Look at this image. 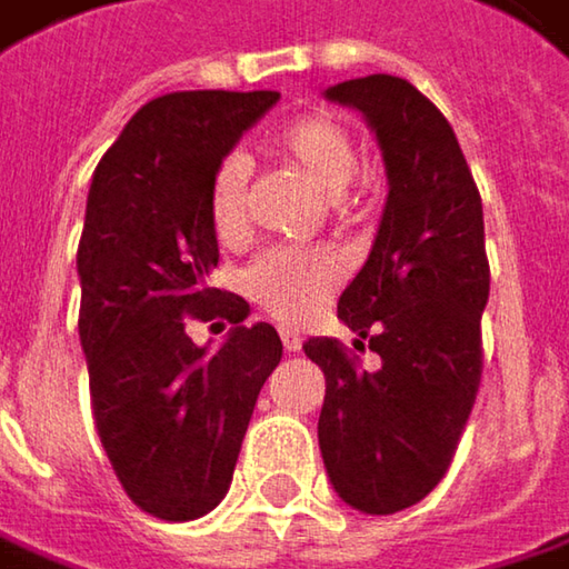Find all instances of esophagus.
Returning <instances> with one entry per match:
<instances>
[{"label": "esophagus", "instance_id": "obj_1", "mask_svg": "<svg viewBox=\"0 0 569 569\" xmlns=\"http://www.w3.org/2000/svg\"><path fill=\"white\" fill-rule=\"evenodd\" d=\"M280 338H283L286 351H299V348H302V336H299L296 329H283V332H280Z\"/></svg>", "mask_w": 569, "mask_h": 569}]
</instances>
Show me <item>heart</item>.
I'll list each match as a JSON object with an SVG mask.
<instances>
[{
    "mask_svg": "<svg viewBox=\"0 0 569 569\" xmlns=\"http://www.w3.org/2000/svg\"><path fill=\"white\" fill-rule=\"evenodd\" d=\"M270 152L332 194L338 211L361 201L355 188L358 146L348 127L329 113H302L270 136ZM247 179L240 152L224 156L208 181V221L221 243L247 233ZM243 292L273 319L299 326L312 319L341 283V260L326 247H277L243 270Z\"/></svg>",
    "mask_w": 569,
    "mask_h": 569,
    "instance_id": "1",
    "label": "heart"
}]
</instances>
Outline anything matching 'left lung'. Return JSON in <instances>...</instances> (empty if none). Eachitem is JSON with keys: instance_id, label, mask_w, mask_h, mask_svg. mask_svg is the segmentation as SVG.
<instances>
[{"instance_id": "obj_1", "label": "left lung", "mask_w": 569, "mask_h": 569, "mask_svg": "<svg viewBox=\"0 0 569 569\" xmlns=\"http://www.w3.org/2000/svg\"><path fill=\"white\" fill-rule=\"evenodd\" d=\"M358 110L388 169L385 218L361 273L338 299L361 368L336 338L302 348L326 375L319 449L338 498L393 515L446 476L482 381L489 257L482 198L437 107L403 78L368 74L326 90Z\"/></svg>"}]
</instances>
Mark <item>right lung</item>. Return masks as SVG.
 Returning a JSON list of instances; mask_svg holds the SVG:
<instances>
[{
    "label": "right lung",
    "mask_w": 569,
    "mask_h": 569,
    "mask_svg": "<svg viewBox=\"0 0 569 569\" xmlns=\"http://www.w3.org/2000/svg\"><path fill=\"white\" fill-rule=\"evenodd\" d=\"M277 90H179L149 100L100 159L78 247L80 348L97 437L136 508L194 521L231 489L257 393L283 358L270 322L208 286L218 237L208 221L214 166ZM188 318L232 322L198 349Z\"/></svg>",
    "instance_id": "1"
}]
</instances>
